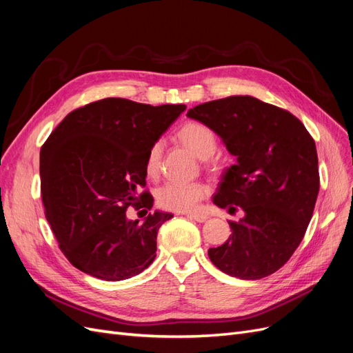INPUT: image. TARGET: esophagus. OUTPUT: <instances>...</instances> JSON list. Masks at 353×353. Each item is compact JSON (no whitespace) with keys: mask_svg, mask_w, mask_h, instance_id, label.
I'll list each match as a JSON object with an SVG mask.
<instances>
[{"mask_svg":"<svg viewBox=\"0 0 353 353\" xmlns=\"http://www.w3.org/2000/svg\"><path fill=\"white\" fill-rule=\"evenodd\" d=\"M187 216H190L191 219H194L197 222H205L208 219V215H205V213H190Z\"/></svg>","mask_w":353,"mask_h":353,"instance_id":"34e87169","label":"esophagus"}]
</instances>
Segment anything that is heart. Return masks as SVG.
I'll list each match as a JSON object with an SVG mask.
<instances>
[{
    "label": "heart",
    "instance_id": "b5f03b06",
    "mask_svg": "<svg viewBox=\"0 0 353 353\" xmlns=\"http://www.w3.org/2000/svg\"><path fill=\"white\" fill-rule=\"evenodd\" d=\"M178 140L183 143L188 150L196 157L206 160L216 152L218 140L216 135L209 126L200 122H187L178 130ZM162 141H156L145 159V172L148 176H156L160 169L162 160ZM209 193V188L203 183H179L170 181L157 191V203L169 210L175 212H190L193 210L199 201L205 199Z\"/></svg>",
    "mask_w": 353,
    "mask_h": 353
}]
</instances>
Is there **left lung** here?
Wrapping results in <instances>:
<instances>
[{
	"mask_svg": "<svg viewBox=\"0 0 353 353\" xmlns=\"http://www.w3.org/2000/svg\"><path fill=\"white\" fill-rule=\"evenodd\" d=\"M187 116L219 135L236 165L222 172L213 203L244 216L228 240L209 249L212 263L240 280L279 271L301 244L319 191L312 137L290 112L250 95H231Z\"/></svg>",
	"mask_w": 353,
	"mask_h": 353,
	"instance_id": "1",
	"label": "left lung"
}]
</instances>
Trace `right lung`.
Segmentation results:
<instances>
[{
    "instance_id": "obj_1",
    "label": "right lung",
    "mask_w": 353,
    "mask_h": 353,
    "mask_svg": "<svg viewBox=\"0 0 353 353\" xmlns=\"http://www.w3.org/2000/svg\"><path fill=\"white\" fill-rule=\"evenodd\" d=\"M185 108L104 99L73 110L51 132L39 154L42 203L74 268L122 281L153 263L157 231L174 215L154 210L140 222L126 209L153 208L152 194L138 196L147 153Z\"/></svg>"
}]
</instances>
